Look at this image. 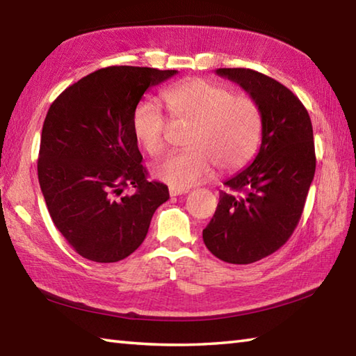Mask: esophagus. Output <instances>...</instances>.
Returning a JSON list of instances; mask_svg holds the SVG:
<instances>
[{"instance_id": "34e87169", "label": "esophagus", "mask_w": 356, "mask_h": 356, "mask_svg": "<svg viewBox=\"0 0 356 356\" xmlns=\"http://www.w3.org/2000/svg\"><path fill=\"white\" fill-rule=\"evenodd\" d=\"M188 188H179V186H170V195L171 196H180V195H185V193H188Z\"/></svg>"}]
</instances>
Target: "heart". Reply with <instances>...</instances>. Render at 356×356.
Returning a JSON list of instances; mask_svg holds the SVG:
<instances>
[{
    "label": "heart",
    "instance_id": "heart-1",
    "mask_svg": "<svg viewBox=\"0 0 356 356\" xmlns=\"http://www.w3.org/2000/svg\"><path fill=\"white\" fill-rule=\"evenodd\" d=\"M171 124L188 129L185 151L154 166V176L179 188L209 179L215 166L235 171L255 156L261 140V112L248 95L207 79L176 83L161 93ZM171 124L157 102L141 101L132 115V132L151 157L166 149Z\"/></svg>",
    "mask_w": 356,
    "mask_h": 356
}]
</instances>
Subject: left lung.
I'll use <instances>...</instances> for the list:
<instances>
[{
  "label": "left lung",
  "mask_w": 356,
  "mask_h": 356,
  "mask_svg": "<svg viewBox=\"0 0 356 356\" xmlns=\"http://www.w3.org/2000/svg\"><path fill=\"white\" fill-rule=\"evenodd\" d=\"M248 92L261 112V145L254 161L227 179L202 238L213 255L249 264L274 254L299 224L316 171L313 126L289 88L249 68H218Z\"/></svg>",
  "instance_id": "8db88e82"
}]
</instances>
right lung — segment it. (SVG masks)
<instances>
[{"label":"right lung","instance_id":"obj_1","mask_svg":"<svg viewBox=\"0 0 356 356\" xmlns=\"http://www.w3.org/2000/svg\"><path fill=\"white\" fill-rule=\"evenodd\" d=\"M176 70L107 67L59 95L43 122L37 171L49 216L81 257L115 263L145 241L152 215L170 199L149 182L132 132L147 88ZM132 188L131 195H122Z\"/></svg>","mask_w":356,"mask_h":356}]
</instances>
